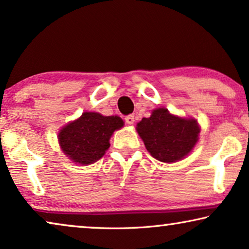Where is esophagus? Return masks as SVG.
<instances>
[{"instance_id":"34e87169","label":"esophagus","mask_w":249,"mask_h":249,"mask_svg":"<svg viewBox=\"0 0 249 249\" xmlns=\"http://www.w3.org/2000/svg\"><path fill=\"white\" fill-rule=\"evenodd\" d=\"M124 120H125V122H127L128 124H132L135 122V117L132 114H129V115H127V117L124 118Z\"/></svg>"}]
</instances>
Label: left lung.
<instances>
[{
  "mask_svg": "<svg viewBox=\"0 0 249 249\" xmlns=\"http://www.w3.org/2000/svg\"><path fill=\"white\" fill-rule=\"evenodd\" d=\"M137 131L153 158L161 162H176L192 151L198 141L196 120L181 119L166 108H156L149 118H142Z\"/></svg>",
  "mask_w": 249,
  "mask_h": 249,
  "instance_id": "8db88e82",
  "label": "left lung"
}]
</instances>
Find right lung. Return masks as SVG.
Returning a JSON list of instances; mask_svg holds the SVG:
<instances>
[{
	"mask_svg": "<svg viewBox=\"0 0 249 249\" xmlns=\"http://www.w3.org/2000/svg\"><path fill=\"white\" fill-rule=\"evenodd\" d=\"M122 125L124 121L119 117H103L100 113L85 112L78 120L60 131L61 148L73 162L90 164L105 154L110 147L111 135Z\"/></svg>",
	"mask_w": 249,
	"mask_h": 249,
	"instance_id": "add662e5",
	"label": "right lung"
}]
</instances>
